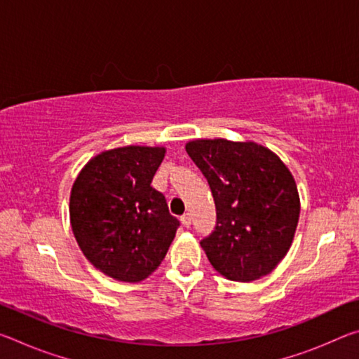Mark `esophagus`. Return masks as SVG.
<instances>
[{
    "label": "esophagus",
    "mask_w": 359,
    "mask_h": 359,
    "mask_svg": "<svg viewBox=\"0 0 359 359\" xmlns=\"http://www.w3.org/2000/svg\"><path fill=\"white\" fill-rule=\"evenodd\" d=\"M180 222H182V224H184V228H190L191 226V217H190V214L182 215Z\"/></svg>",
    "instance_id": "34e87169"
}]
</instances>
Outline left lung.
<instances>
[{"instance_id": "8db88e82", "label": "left lung", "mask_w": 359, "mask_h": 359, "mask_svg": "<svg viewBox=\"0 0 359 359\" xmlns=\"http://www.w3.org/2000/svg\"><path fill=\"white\" fill-rule=\"evenodd\" d=\"M185 149L215 201V229L201 241L210 264L228 280L267 276L290 250L299 220L290 169L257 142L196 139Z\"/></svg>"}]
</instances>
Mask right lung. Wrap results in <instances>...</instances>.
Masks as SVG:
<instances>
[{
    "label": "right lung",
    "mask_w": 359,
    "mask_h": 359,
    "mask_svg": "<svg viewBox=\"0 0 359 359\" xmlns=\"http://www.w3.org/2000/svg\"><path fill=\"white\" fill-rule=\"evenodd\" d=\"M165 147L101 151L79 172L69 198L74 238L90 263L120 282H141L165 259L179 228L151 179Z\"/></svg>",
    "instance_id": "right-lung-1"
}]
</instances>
